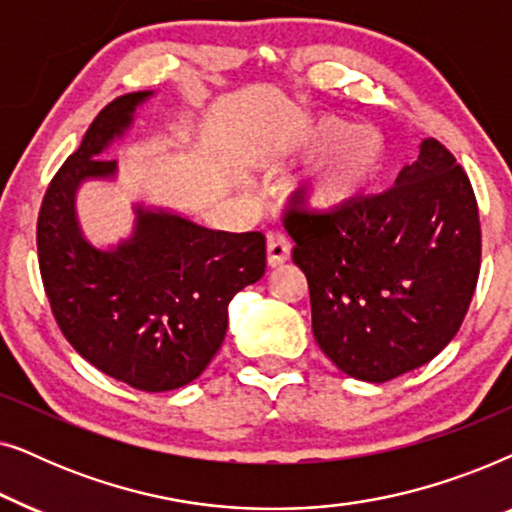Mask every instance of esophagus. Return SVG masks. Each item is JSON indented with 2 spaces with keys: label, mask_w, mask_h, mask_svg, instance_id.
Masks as SVG:
<instances>
[{
  "label": "esophagus",
  "mask_w": 512,
  "mask_h": 512,
  "mask_svg": "<svg viewBox=\"0 0 512 512\" xmlns=\"http://www.w3.org/2000/svg\"><path fill=\"white\" fill-rule=\"evenodd\" d=\"M291 258V244L282 233H268L265 240V261L268 268H279Z\"/></svg>",
  "instance_id": "1"
}]
</instances>
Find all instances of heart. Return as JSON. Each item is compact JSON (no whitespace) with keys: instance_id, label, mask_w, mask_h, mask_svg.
Returning <instances> with one entry per match:
<instances>
[{"instance_id":"b5f03b06","label":"heart","mask_w":512,"mask_h":512,"mask_svg":"<svg viewBox=\"0 0 512 512\" xmlns=\"http://www.w3.org/2000/svg\"><path fill=\"white\" fill-rule=\"evenodd\" d=\"M279 153L310 158L327 151L305 174L303 202L314 212L335 214L380 191L389 170V149L375 128H356L340 118H319L305 128L286 132Z\"/></svg>"}]
</instances>
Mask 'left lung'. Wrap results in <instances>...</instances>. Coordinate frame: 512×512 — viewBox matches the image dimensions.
<instances>
[{"instance_id":"1","label":"left lung","mask_w":512,"mask_h":512,"mask_svg":"<svg viewBox=\"0 0 512 512\" xmlns=\"http://www.w3.org/2000/svg\"><path fill=\"white\" fill-rule=\"evenodd\" d=\"M284 226L310 284L314 340L345 375L394 380L457 335L480 272L478 202L436 139L387 193L335 214L293 200Z\"/></svg>"}]
</instances>
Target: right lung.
<instances>
[{
  "mask_svg": "<svg viewBox=\"0 0 512 512\" xmlns=\"http://www.w3.org/2000/svg\"><path fill=\"white\" fill-rule=\"evenodd\" d=\"M153 90L107 104L44 195L37 223L39 270L51 310L76 352L139 391L193 382L219 352L228 305L265 272L261 233L209 230L167 207L132 202V233L90 242L76 195L88 181H116L109 146L128 135Z\"/></svg>",
  "mask_w": 512,
  "mask_h": 512,
  "instance_id": "right-lung-1",
  "label": "right lung"
}]
</instances>
